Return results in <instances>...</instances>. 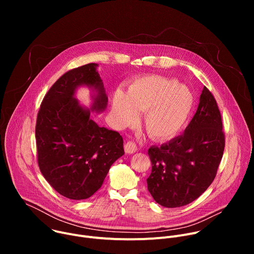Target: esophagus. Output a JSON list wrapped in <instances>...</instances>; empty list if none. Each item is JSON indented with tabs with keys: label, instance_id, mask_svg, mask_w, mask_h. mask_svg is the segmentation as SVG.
<instances>
[{
	"label": "esophagus",
	"instance_id": "obj_1",
	"mask_svg": "<svg viewBox=\"0 0 254 254\" xmlns=\"http://www.w3.org/2000/svg\"><path fill=\"white\" fill-rule=\"evenodd\" d=\"M137 150V146L134 141L128 140L126 144H125V151L127 154H133L135 153Z\"/></svg>",
	"mask_w": 254,
	"mask_h": 254
}]
</instances>
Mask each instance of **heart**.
Masks as SVG:
<instances>
[{
  "mask_svg": "<svg viewBox=\"0 0 254 254\" xmlns=\"http://www.w3.org/2000/svg\"><path fill=\"white\" fill-rule=\"evenodd\" d=\"M193 106L188 87L161 75L135 79L127 93L118 90L113 99L115 117L123 126L132 123L136 112L144 113V128L158 140L175 136L186 124Z\"/></svg>",
  "mask_w": 254,
  "mask_h": 254,
  "instance_id": "1",
  "label": "heart"
}]
</instances>
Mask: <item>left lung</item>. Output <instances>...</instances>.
<instances>
[{
	"label": "left lung",
	"instance_id": "8db88e82",
	"mask_svg": "<svg viewBox=\"0 0 254 254\" xmlns=\"http://www.w3.org/2000/svg\"><path fill=\"white\" fill-rule=\"evenodd\" d=\"M222 128L216 99L204 86L197 112L184 133L148 151L152 162L148 190L157 203L167 208L182 207L207 190L223 156Z\"/></svg>",
	"mask_w": 254,
	"mask_h": 254
}]
</instances>
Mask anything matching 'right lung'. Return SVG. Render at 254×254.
I'll return each mask as SVG.
<instances>
[{"mask_svg":"<svg viewBox=\"0 0 254 254\" xmlns=\"http://www.w3.org/2000/svg\"><path fill=\"white\" fill-rule=\"evenodd\" d=\"M96 66L89 63L59 77L45 94L36 122L39 169L51 187L68 199L91 197L125 154L123 136L100 127L90 117V111L102 112L107 104ZM83 84L98 90L90 110L74 98L75 89Z\"/></svg>","mask_w":254,"mask_h":254,"instance_id":"right-lung-1","label":"right lung"}]
</instances>
